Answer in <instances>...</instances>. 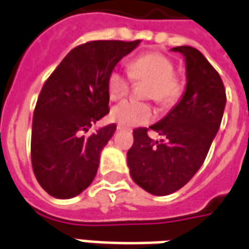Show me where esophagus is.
<instances>
[{"label": "esophagus", "instance_id": "obj_1", "mask_svg": "<svg viewBox=\"0 0 249 249\" xmlns=\"http://www.w3.org/2000/svg\"><path fill=\"white\" fill-rule=\"evenodd\" d=\"M116 130H118V131H124V130H127V127H124V126H122V124H118Z\"/></svg>", "mask_w": 249, "mask_h": 249}]
</instances>
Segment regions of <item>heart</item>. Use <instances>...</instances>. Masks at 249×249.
<instances>
[{"instance_id": "heart-1", "label": "heart", "mask_w": 249, "mask_h": 249, "mask_svg": "<svg viewBox=\"0 0 249 249\" xmlns=\"http://www.w3.org/2000/svg\"><path fill=\"white\" fill-rule=\"evenodd\" d=\"M131 80L147 81L143 95L152 99L161 108L174 107L184 92V84L175 74V63L160 53H146L128 62V73L122 69L111 70L107 78V90L111 100H119L128 95ZM111 118L124 127L149 123L154 111L149 103L126 100L115 106Z\"/></svg>"}]
</instances>
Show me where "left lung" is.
I'll return each instance as SVG.
<instances>
[{
  "label": "left lung",
  "mask_w": 249,
  "mask_h": 249,
  "mask_svg": "<svg viewBox=\"0 0 249 249\" xmlns=\"http://www.w3.org/2000/svg\"><path fill=\"white\" fill-rule=\"evenodd\" d=\"M186 58V92L176 107L150 128L162 137L154 141L149 128L133 131L127 152L130 175L153 195H168L186 186L206 159L225 109L226 93L218 71L199 50L174 47Z\"/></svg>",
  "instance_id": "8db88e82"
}]
</instances>
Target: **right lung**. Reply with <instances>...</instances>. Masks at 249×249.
<instances>
[{
    "instance_id": "add662e5",
    "label": "right lung",
    "mask_w": 249,
    "mask_h": 249,
    "mask_svg": "<svg viewBox=\"0 0 249 249\" xmlns=\"http://www.w3.org/2000/svg\"><path fill=\"white\" fill-rule=\"evenodd\" d=\"M138 44L140 40L80 44L44 82L32 119L31 161L36 180L51 196H77L95 179L100 153L116 124L88 131L109 112L108 74Z\"/></svg>"
}]
</instances>
